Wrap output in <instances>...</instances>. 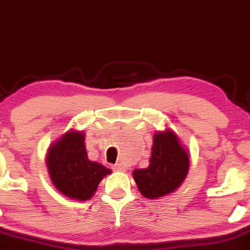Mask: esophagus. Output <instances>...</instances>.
<instances>
[{
  "mask_svg": "<svg viewBox=\"0 0 250 250\" xmlns=\"http://www.w3.org/2000/svg\"><path fill=\"white\" fill-rule=\"evenodd\" d=\"M113 170H116V171H125V167L121 163H117V164L113 165Z\"/></svg>",
  "mask_w": 250,
  "mask_h": 250,
  "instance_id": "obj_1",
  "label": "esophagus"
}]
</instances>
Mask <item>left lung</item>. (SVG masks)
<instances>
[{
    "label": "left lung",
    "instance_id": "obj_1",
    "mask_svg": "<svg viewBox=\"0 0 250 250\" xmlns=\"http://www.w3.org/2000/svg\"><path fill=\"white\" fill-rule=\"evenodd\" d=\"M149 162L148 167L133 171L137 186L146 199H157L172 192L188 174V153L171 130L154 134Z\"/></svg>",
    "mask_w": 250,
    "mask_h": 250
}]
</instances>
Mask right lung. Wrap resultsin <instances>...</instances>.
<instances>
[{"mask_svg": "<svg viewBox=\"0 0 250 250\" xmlns=\"http://www.w3.org/2000/svg\"><path fill=\"white\" fill-rule=\"evenodd\" d=\"M46 165L55 188L80 201L91 199L100 181L111 172L104 165L88 160L85 137L80 132H67L51 146Z\"/></svg>", "mask_w": 250, "mask_h": 250, "instance_id": "obj_1", "label": "right lung"}]
</instances>
